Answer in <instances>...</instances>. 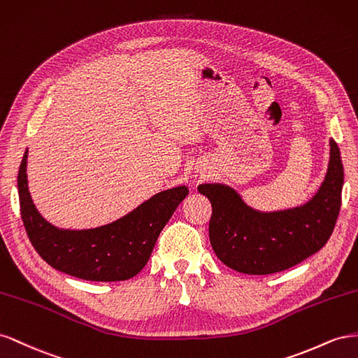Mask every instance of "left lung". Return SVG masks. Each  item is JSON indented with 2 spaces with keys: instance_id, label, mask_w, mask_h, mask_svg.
<instances>
[{
  "instance_id": "obj_1",
  "label": "left lung",
  "mask_w": 358,
  "mask_h": 358,
  "mask_svg": "<svg viewBox=\"0 0 358 358\" xmlns=\"http://www.w3.org/2000/svg\"><path fill=\"white\" fill-rule=\"evenodd\" d=\"M330 147L322 186L299 208L258 213L227 186L198 187L213 206L210 243L224 265L244 274H273L294 267L325 246L339 216L343 186L341 150L333 139Z\"/></svg>"
}]
</instances>
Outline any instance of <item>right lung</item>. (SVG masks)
Returning <instances> with one entry per match:
<instances>
[{
	"label": "right lung",
	"instance_id": "obj_1",
	"mask_svg": "<svg viewBox=\"0 0 358 358\" xmlns=\"http://www.w3.org/2000/svg\"><path fill=\"white\" fill-rule=\"evenodd\" d=\"M27 157L28 151L19 166L17 190L28 238L50 267L85 280L118 282L136 275L148 262L163 227L189 193L185 186L160 192L127 216L96 229H58L40 216L29 196Z\"/></svg>",
	"mask_w": 358,
	"mask_h": 358
}]
</instances>
